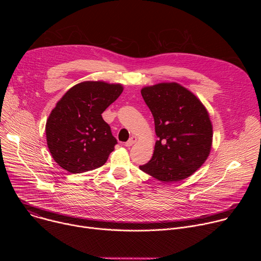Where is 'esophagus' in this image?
I'll return each mask as SVG.
<instances>
[{
    "instance_id": "1",
    "label": "esophagus",
    "mask_w": 261,
    "mask_h": 261,
    "mask_svg": "<svg viewBox=\"0 0 261 261\" xmlns=\"http://www.w3.org/2000/svg\"><path fill=\"white\" fill-rule=\"evenodd\" d=\"M136 140H137V138L135 136H132L127 142H125V146H131L132 144H134L136 142Z\"/></svg>"
}]
</instances>
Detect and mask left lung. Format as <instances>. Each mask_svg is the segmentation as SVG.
<instances>
[{
	"instance_id": "8db88e82",
	"label": "left lung",
	"mask_w": 261,
	"mask_h": 261,
	"mask_svg": "<svg viewBox=\"0 0 261 261\" xmlns=\"http://www.w3.org/2000/svg\"><path fill=\"white\" fill-rule=\"evenodd\" d=\"M141 96L154 117L158 140L152 159L139 168L165 182L192 175L211 152L213 127L207 110L176 83L145 87Z\"/></svg>"
}]
</instances>
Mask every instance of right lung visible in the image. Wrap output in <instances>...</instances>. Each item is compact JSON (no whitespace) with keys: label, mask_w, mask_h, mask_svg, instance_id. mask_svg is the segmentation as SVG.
<instances>
[{"label":"right lung","mask_w":261,"mask_h":261,"mask_svg":"<svg viewBox=\"0 0 261 261\" xmlns=\"http://www.w3.org/2000/svg\"><path fill=\"white\" fill-rule=\"evenodd\" d=\"M123 92L120 84L84 82L72 87L57 103L45 132L54 160L71 173L102 166L118 143L102 113Z\"/></svg>","instance_id":"right-lung-1"}]
</instances>
